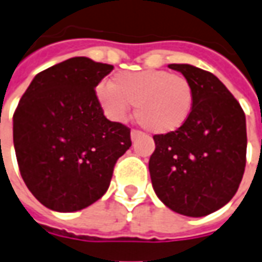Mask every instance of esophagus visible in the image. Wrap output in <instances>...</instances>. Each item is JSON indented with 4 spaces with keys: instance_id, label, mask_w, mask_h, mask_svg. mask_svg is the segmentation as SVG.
Listing matches in <instances>:
<instances>
[{
    "instance_id": "esophagus-1",
    "label": "esophagus",
    "mask_w": 262,
    "mask_h": 262,
    "mask_svg": "<svg viewBox=\"0 0 262 262\" xmlns=\"http://www.w3.org/2000/svg\"><path fill=\"white\" fill-rule=\"evenodd\" d=\"M141 135H142V133H141V131H138V129H133V131H131V139H133V141H135L137 138H139Z\"/></svg>"
}]
</instances>
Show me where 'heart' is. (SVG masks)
<instances>
[{
    "mask_svg": "<svg viewBox=\"0 0 262 262\" xmlns=\"http://www.w3.org/2000/svg\"><path fill=\"white\" fill-rule=\"evenodd\" d=\"M96 99L106 116L121 121L135 105V117L153 134H168L181 128L193 107V88L186 77L167 70L145 69L116 74L112 84L102 82Z\"/></svg>",
    "mask_w": 262,
    "mask_h": 262,
    "instance_id": "1",
    "label": "heart"
}]
</instances>
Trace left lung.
I'll return each mask as SVG.
<instances>
[{"label":"left lung","mask_w":262,"mask_h":262,"mask_svg":"<svg viewBox=\"0 0 262 262\" xmlns=\"http://www.w3.org/2000/svg\"><path fill=\"white\" fill-rule=\"evenodd\" d=\"M168 68L190 81L193 107L181 128L153 137L150 180L157 198L172 211L204 217L224 207L243 178L245 112L213 73L185 63Z\"/></svg>","instance_id":"8db88e82"}]
</instances>
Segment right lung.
Listing matches in <instances>:
<instances>
[{"label":"right lung","mask_w":262,"mask_h":262,"mask_svg":"<svg viewBox=\"0 0 262 262\" xmlns=\"http://www.w3.org/2000/svg\"><path fill=\"white\" fill-rule=\"evenodd\" d=\"M112 64L76 56L38 73L13 113L20 176L34 198L59 213L95 203L116 161L131 146L129 128L110 121L95 86Z\"/></svg>","instance_id":"add662e5"}]
</instances>
